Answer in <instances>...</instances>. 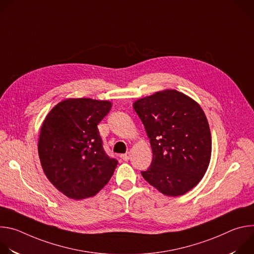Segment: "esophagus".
I'll return each instance as SVG.
<instances>
[{"mask_svg": "<svg viewBox=\"0 0 254 254\" xmlns=\"http://www.w3.org/2000/svg\"><path fill=\"white\" fill-rule=\"evenodd\" d=\"M121 158H122L124 161H128L129 158H130V153L127 152V153H126V154H123V155L121 156Z\"/></svg>", "mask_w": 254, "mask_h": 254, "instance_id": "34e87169", "label": "esophagus"}]
</instances>
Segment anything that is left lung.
Segmentation results:
<instances>
[{
	"label": "left lung",
	"mask_w": 254,
	"mask_h": 254,
	"mask_svg": "<svg viewBox=\"0 0 254 254\" xmlns=\"http://www.w3.org/2000/svg\"><path fill=\"white\" fill-rule=\"evenodd\" d=\"M133 108L153 151L152 164L141 176L167 196L184 195L200 182L211 158V132L202 108L177 90L138 99Z\"/></svg>",
	"instance_id": "obj_1"
}]
</instances>
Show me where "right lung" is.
Listing matches in <instances>:
<instances>
[{
    "instance_id": "right-lung-1",
    "label": "right lung",
    "mask_w": 254,
    "mask_h": 254,
    "mask_svg": "<svg viewBox=\"0 0 254 254\" xmlns=\"http://www.w3.org/2000/svg\"><path fill=\"white\" fill-rule=\"evenodd\" d=\"M110 101L73 98L59 102L46 117L38 153L48 180L70 199L94 196L111 180L118 160L108 156L97 125Z\"/></svg>"
}]
</instances>
